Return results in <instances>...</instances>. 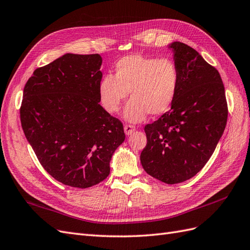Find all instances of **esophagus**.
Masks as SVG:
<instances>
[{
    "mask_svg": "<svg viewBox=\"0 0 250 250\" xmlns=\"http://www.w3.org/2000/svg\"><path fill=\"white\" fill-rule=\"evenodd\" d=\"M124 131L126 135H131L135 131V127L132 125H125L124 126Z\"/></svg>",
    "mask_w": 250,
    "mask_h": 250,
    "instance_id": "1",
    "label": "esophagus"
}]
</instances>
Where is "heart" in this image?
Wrapping results in <instances>:
<instances>
[{
	"instance_id": "heart-1",
	"label": "heart",
	"mask_w": 250,
	"mask_h": 250,
	"mask_svg": "<svg viewBox=\"0 0 250 250\" xmlns=\"http://www.w3.org/2000/svg\"><path fill=\"white\" fill-rule=\"evenodd\" d=\"M178 85L179 73L172 60L129 55L116 63L115 76L106 75L100 80L98 95L103 108L116 113L129 93L123 117L127 122L140 123L149 113L161 116L168 111Z\"/></svg>"
}]
</instances>
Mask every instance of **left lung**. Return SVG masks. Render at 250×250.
<instances>
[{"label": "left lung", "mask_w": 250, "mask_h": 250, "mask_svg": "<svg viewBox=\"0 0 250 250\" xmlns=\"http://www.w3.org/2000/svg\"><path fill=\"white\" fill-rule=\"evenodd\" d=\"M179 73L171 109L145 126L147 145L141 163L149 175L174 185L195 176L208 163L228 121L220 74L188 44L169 46Z\"/></svg>", "instance_id": "obj_1"}]
</instances>
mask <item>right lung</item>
Masks as SVG:
<instances>
[{
	"mask_svg": "<svg viewBox=\"0 0 250 250\" xmlns=\"http://www.w3.org/2000/svg\"><path fill=\"white\" fill-rule=\"evenodd\" d=\"M99 54L66 53L36 69L21 106L26 139L50 175L85 188L109 175L110 161L125 140L123 125L99 104Z\"/></svg>",
	"mask_w": 250,
	"mask_h": 250,
	"instance_id": "right-lung-1",
	"label": "right lung"
}]
</instances>
